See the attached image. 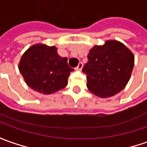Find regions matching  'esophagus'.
Masks as SVG:
<instances>
[{
  "label": "esophagus",
  "instance_id": "esophagus-1",
  "mask_svg": "<svg viewBox=\"0 0 147 147\" xmlns=\"http://www.w3.org/2000/svg\"><path fill=\"white\" fill-rule=\"evenodd\" d=\"M82 68H83V63L80 62L77 67H76V70H77V71H80V70H82Z\"/></svg>",
  "mask_w": 147,
  "mask_h": 147
}]
</instances>
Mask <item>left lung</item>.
<instances>
[{
  "instance_id": "obj_1",
  "label": "left lung",
  "mask_w": 147,
  "mask_h": 147,
  "mask_svg": "<svg viewBox=\"0 0 147 147\" xmlns=\"http://www.w3.org/2000/svg\"><path fill=\"white\" fill-rule=\"evenodd\" d=\"M83 67L87 75V87L101 98L114 96L123 89L131 76L134 56L130 50L117 40L94 46Z\"/></svg>"
}]
</instances>
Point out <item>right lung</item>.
<instances>
[{"label": "right lung", "mask_w": 147, "mask_h": 147, "mask_svg": "<svg viewBox=\"0 0 147 147\" xmlns=\"http://www.w3.org/2000/svg\"><path fill=\"white\" fill-rule=\"evenodd\" d=\"M18 68L28 86L45 95L64 88L70 72L74 71L67 64V58L59 56L55 46L41 43L24 53Z\"/></svg>", "instance_id": "1"}]
</instances>
